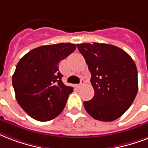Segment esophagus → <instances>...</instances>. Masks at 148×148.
<instances>
[{
	"instance_id": "obj_1",
	"label": "esophagus",
	"mask_w": 148,
	"mask_h": 148,
	"mask_svg": "<svg viewBox=\"0 0 148 148\" xmlns=\"http://www.w3.org/2000/svg\"><path fill=\"white\" fill-rule=\"evenodd\" d=\"M85 84V79H81V82H80V84L78 86V87H80L82 86H83V85Z\"/></svg>"
}]
</instances>
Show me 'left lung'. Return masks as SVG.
I'll return each mask as SVG.
<instances>
[{
	"label": "left lung",
	"mask_w": 148,
	"mask_h": 148,
	"mask_svg": "<svg viewBox=\"0 0 148 148\" xmlns=\"http://www.w3.org/2000/svg\"><path fill=\"white\" fill-rule=\"evenodd\" d=\"M91 73L94 97L84 101L86 110L98 121L110 122L123 115L138 90L137 70L123 49L103 43L77 44Z\"/></svg>",
	"instance_id": "left-lung-1"
}]
</instances>
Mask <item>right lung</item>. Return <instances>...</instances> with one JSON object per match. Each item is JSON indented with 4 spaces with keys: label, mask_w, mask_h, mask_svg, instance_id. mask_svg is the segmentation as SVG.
<instances>
[{
    "label": "right lung",
    "mask_w": 148,
    "mask_h": 148,
    "mask_svg": "<svg viewBox=\"0 0 148 148\" xmlns=\"http://www.w3.org/2000/svg\"><path fill=\"white\" fill-rule=\"evenodd\" d=\"M75 49L72 43L43 45L18 62L12 84L18 104L31 117L45 122L63 110L73 88L62 82L58 64Z\"/></svg>",
    "instance_id": "obj_1"
}]
</instances>
